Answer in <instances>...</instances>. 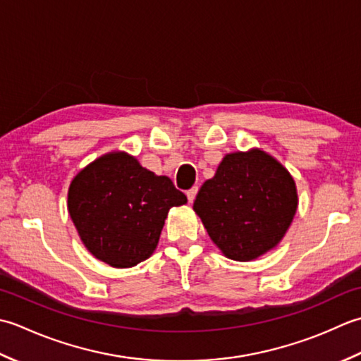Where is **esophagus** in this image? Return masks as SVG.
Listing matches in <instances>:
<instances>
[{"instance_id": "obj_1", "label": "esophagus", "mask_w": 361, "mask_h": 361, "mask_svg": "<svg viewBox=\"0 0 361 361\" xmlns=\"http://www.w3.org/2000/svg\"><path fill=\"white\" fill-rule=\"evenodd\" d=\"M197 190H200V188L193 187V188H190V190L187 191V197H188V202H190V204L195 201V197H196V195H197Z\"/></svg>"}]
</instances>
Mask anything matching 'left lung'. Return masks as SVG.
Segmentation results:
<instances>
[{
    "label": "left lung",
    "mask_w": 361,
    "mask_h": 361,
    "mask_svg": "<svg viewBox=\"0 0 361 361\" xmlns=\"http://www.w3.org/2000/svg\"><path fill=\"white\" fill-rule=\"evenodd\" d=\"M298 209L288 170L262 149L227 154L193 204L227 259L249 262L274 249Z\"/></svg>",
    "instance_id": "1"
}]
</instances>
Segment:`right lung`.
<instances>
[{"label": "right lung", "mask_w": 361, "mask_h": 361, "mask_svg": "<svg viewBox=\"0 0 361 361\" xmlns=\"http://www.w3.org/2000/svg\"><path fill=\"white\" fill-rule=\"evenodd\" d=\"M187 196L126 152H109L71 180L68 212L84 246L114 268L135 267L156 251L171 207Z\"/></svg>", "instance_id": "add662e5"}]
</instances>
